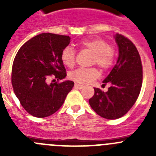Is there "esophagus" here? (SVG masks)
<instances>
[{
	"instance_id": "34e87169",
	"label": "esophagus",
	"mask_w": 156,
	"mask_h": 156,
	"mask_svg": "<svg viewBox=\"0 0 156 156\" xmlns=\"http://www.w3.org/2000/svg\"><path fill=\"white\" fill-rule=\"evenodd\" d=\"M75 88H77V89H83V88L84 87V86H83L81 84H78V83H75Z\"/></svg>"
}]
</instances>
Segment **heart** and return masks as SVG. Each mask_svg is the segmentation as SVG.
Returning a JSON list of instances; mask_svg holds the SVG:
<instances>
[{
    "instance_id": "1",
    "label": "heart",
    "mask_w": 156,
    "mask_h": 156,
    "mask_svg": "<svg viewBox=\"0 0 156 156\" xmlns=\"http://www.w3.org/2000/svg\"><path fill=\"white\" fill-rule=\"evenodd\" d=\"M82 49L93 52L91 57V65H97L103 71L111 68L115 61V48L101 38L83 40L79 43ZM61 59L63 64L67 67H73L76 62V52L73 48L67 46L61 53ZM72 80L80 83H89L98 78L99 72L96 68H78L69 74Z\"/></svg>"
}]
</instances>
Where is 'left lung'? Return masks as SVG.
Masks as SVG:
<instances>
[{"label": "left lung", "mask_w": 156, "mask_h": 156, "mask_svg": "<svg viewBox=\"0 0 156 156\" xmlns=\"http://www.w3.org/2000/svg\"><path fill=\"white\" fill-rule=\"evenodd\" d=\"M119 47L116 64L103 81L102 86L110 83L108 91L94 89L89 104L100 116L115 119L127 113L136 102L142 85V64L137 48L127 37L115 34Z\"/></svg>", "instance_id": "left-lung-1"}]
</instances>
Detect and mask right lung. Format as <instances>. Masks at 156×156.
<instances>
[{
    "label": "right lung",
    "mask_w": 156,
    "mask_h": 156,
    "mask_svg": "<svg viewBox=\"0 0 156 156\" xmlns=\"http://www.w3.org/2000/svg\"><path fill=\"white\" fill-rule=\"evenodd\" d=\"M70 42L69 36L41 34L20 48L14 59L12 84L24 109L38 118L49 116L61 108L74 83L47 81L64 79L66 71L61 53Z\"/></svg>",
    "instance_id": "obj_1"
}]
</instances>
